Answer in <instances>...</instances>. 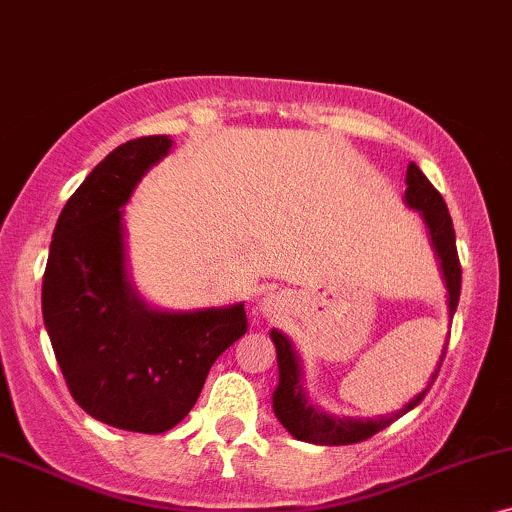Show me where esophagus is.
Returning a JSON list of instances; mask_svg holds the SVG:
<instances>
[{"label":"esophagus","instance_id":"1","mask_svg":"<svg viewBox=\"0 0 512 512\" xmlns=\"http://www.w3.org/2000/svg\"><path fill=\"white\" fill-rule=\"evenodd\" d=\"M276 309H278V299L274 295L262 299V311L264 313H276Z\"/></svg>","mask_w":512,"mask_h":512}]
</instances>
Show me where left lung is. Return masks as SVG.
Masks as SVG:
<instances>
[{
  "label": "left lung",
  "instance_id": "left-lung-1",
  "mask_svg": "<svg viewBox=\"0 0 512 512\" xmlns=\"http://www.w3.org/2000/svg\"><path fill=\"white\" fill-rule=\"evenodd\" d=\"M407 189H405V203L412 210H419V215L424 217L428 234H431V245L438 255L442 278L447 285V304H449V316H454L456 306H459L461 295V264H459V252H456V236H454V224L449 217L447 203L442 199L438 189H435L428 177L421 173L417 163L407 166ZM271 342L276 344V358H278V386L274 391V414L278 421L288 428L290 435H295L302 442H313V445H353V442H363L372 438L374 433L384 431L386 426H391L395 419H400L403 414L414 410L428 388L433 386L435 377H438L442 358H445V349L435 365V372L428 379L426 388L405 407H400L398 412L388 414V417L377 419H351V417H335V414H327L320 410L318 405H313L309 395L304 391V370L302 360H299L295 346L283 332L271 330Z\"/></svg>",
  "mask_w": 512,
  "mask_h": 512
}]
</instances>
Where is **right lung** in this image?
Wrapping results in <instances>:
<instances>
[{
	"instance_id": "obj_1",
	"label": "right lung",
	"mask_w": 512,
	"mask_h": 512,
	"mask_svg": "<svg viewBox=\"0 0 512 512\" xmlns=\"http://www.w3.org/2000/svg\"><path fill=\"white\" fill-rule=\"evenodd\" d=\"M173 140H128L95 166L60 213L42 313L72 398L121 431L163 433L192 410L210 367L248 330L243 302L161 311L128 276L124 206Z\"/></svg>"
}]
</instances>
